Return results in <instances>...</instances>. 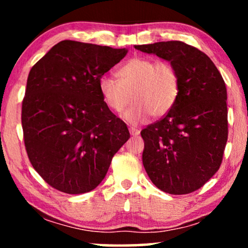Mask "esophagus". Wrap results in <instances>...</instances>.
<instances>
[{"instance_id":"34e87169","label":"esophagus","mask_w":248,"mask_h":248,"mask_svg":"<svg viewBox=\"0 0 248 248\" xmlns=\"http://www.w3.org/2000/svg\"><path fill=\"white\" fill-rule=\"evenodd\" d=\"M128 130H130L131 135H134V137H135V135L140 134V130H138V128H135V127H130Z\"/></svg>"}]
</instances>
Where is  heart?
Instances as JSON below:
<instances>
[{"instance_id":"b5f03b06","label":"heart","mask_w":248,"mask_h":248,"mask_svg":"<svg viewBox=\"0 0 248 248\" xmlns=\"http://www.w3.org/2000/svg\"><path fill=\"white\" fill-rule=\"evenodd\" d=\"M118 78L104 74L99 90L111 110L120 113L133 98L123 117L131 124L144 122L152 115L161 117L174 107L181 91L177 70L168 62L134 57L118 71Z\"/></svg>"}]
</instances>
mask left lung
Wrapping results in <instances>:
<instances>
[{
  "mask_svg": "<svg viewBox=\"0 0 248 248\" xmlns=\"http://www.w3.org/2000/svg\"><path fill=\"white\" fill-rule=\"evenodd\" d=\"M134 47L170 62L179 74L181 91L174 107L141 131L142 161L159 189L188 194L202 187L221 165L228 139L225 81L208 55L183 42Z\"/></svg>",
  "mask_w": 248,
  "mask_h": 248,
  "instance_id": "8db88e82",
  "label": "left lung"
}]
</instances>
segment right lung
Instances as JSON below:
<instances>
[{"label":"right lung","mask_w":248,"mask_h":248,"mask_svg":"<svg viewBox=\"0 0 248 248\" xmlns=\"http://www.w3.org/2000/svg\"><path fill=\"white\" fill-rule=\"evenodd\" d=\"M126 54V48L62 40L30 70L21 113L25 147L35 170L57 191L96 188L130 139L99 90L100 77Z\"/></svg>","instance_id":"add662e5"}]
</instances>
